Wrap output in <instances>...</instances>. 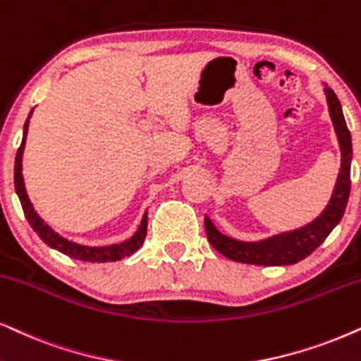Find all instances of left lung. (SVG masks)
<instances>
[{
  "mask_svg": "<svg viewBox=\"0 0 361 361\" xmlns=\"http://www.w3.org/2000/svg\"><path fill=\"white\" fill-rule=\"evenodd\" d=\"M324 92L341 152L338 177H336L329 204H326L324 212L318 215L317 219H313L312 222H308L307 226L262 238V240L257 242H243L226 235L214 226L209 215H205L204 224L209 242L212 243L215 250L221 252L227 259L240 262V264L267 267L297 264V262L310 255L329 237V233L338 226L341 217H343L350 197V185H352V182H350V166H352L353 154L352 135H350V130L346 128L338 97L326 84Z\"/></svg>",
  "mask_w": 361,
  "mask_h": 361,
  "instance_id": "8db88e82",
  "label": "left lung"
}]
</instances>
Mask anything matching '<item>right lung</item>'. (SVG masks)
Here are the masks:
<instances>
[{
  "label": "right lung",
  "instance_id": "obj_1",
  "mask_svg": "<svg viewBox=\"0 0 361 361\" xmlns=\"http://www.w3.org/2000/svg\"><path fill=\"white\" fill-rule=\"evenodd\" d=\"M32 111L27 116L25 128H23V140L21 146L18 149L16 159H15V189L18 197H20L23 212H25L27 222L32 227L37 235H39L41 240H43L46 245H49L51 249L61 252V254L71 257V259L82 260V262H97V264H102V262H116L124 259V257L133 255L135 250L139 249L144 243V238H146L147 233V212H144L142 221H140V226L137 231L134 232L133 237H129L128 240L121 243H112V245H102V247H89L82 245V243L73 242L69 238L63 237L58 233L54 228H51L48 224H46L41 215L36 212L35 205L30 200V195H27L26 187H25V177H23V152H25L26 146V135H27V128H30V119H31Z\"/></svg>",
  "mask_w": 361,
  "mask_h": 361
}]
</instances>
